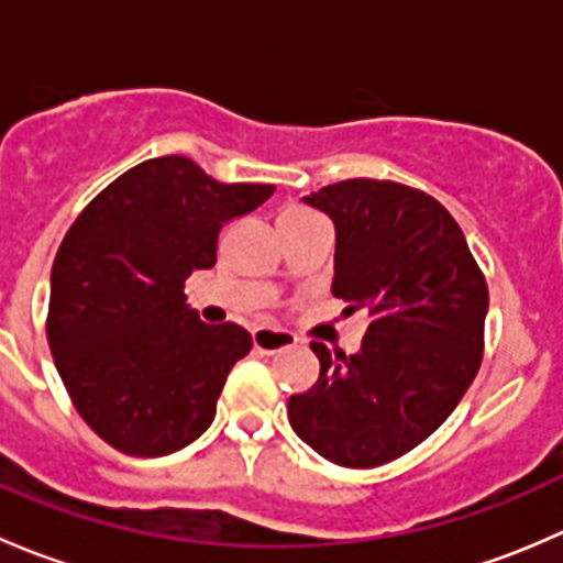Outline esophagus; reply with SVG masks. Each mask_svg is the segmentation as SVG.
Listing matches in <instances>:
<instances>
[{"label":"esophagus","mask_w":563,"mask_h":563,"mask_svg":"<svg viewBox=\"0 0 563 563\" xmlns=\"http://www.w3.org/2000/svg\"><path fill=\"white\" fill-rule=\"evenodd\" d=\"M253 345L264 354H277V351H286L297 345V334L286 332V329L275 327H261L253 332Z\"/></svg>","instance_id":"esophagus-1"}]
</instances>
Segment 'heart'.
Here are the masks:
<instances>
[{"label":"heart","instance_id":"heart-1","mask_svg":"<svg viewBox=\"0 0 563 563\" xmlns=\"http://www.w3.org/2000/svg\"><path fill=\"white\" fill-rule=\"evenodd\" d=\"M283 214H308V212H302V209H286Z\"/></svg>","mask_w":563,"mask_h":563}]
</instances>
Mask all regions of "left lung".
Instances as JSON below:
<instances>
[{
	"mask_svg": "<svg viewBox=\"0 0 563 563\" xmlns=\"http://www.w3.org/2000/svg\"><path fill=\"white\" fill-rule=\"evenodd\" d=\"M334 223L332 294L365 310L362 349L310 343L313 389L288 397L294 433L345 468L422 444L474 382L485 343V275L433 196L387 179H345L302 198Z\"/></svg>",
	"mask_w": 563,
	"mask_h": 563,
	"instance_id": "8db88e82",
	"label": "left lung"
}]
</instances>
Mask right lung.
Segmentation results:
<instances>
[{
	"label": "right lung",
	"instance_id": "add662e5",
	"mask_svg": "<svg viewBox=\"0 0 563 563\" xmlns=\"http://www.w3.org/2000/svg\"><path fill=\"white\" fill-rule=\"evenodd\" d=\"M272 185H223L190 157L139 163L84 209L51 269L48 345L84 422L124 455L161 457L212 424L240 323H203L185 280L212 269L223 223Z\"/></svg>",
	"mask_w": 563,
	"mask_h": 563
}]
</instances>
